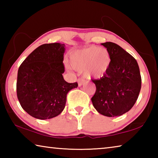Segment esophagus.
I'll use <instances>...</instances> for the list:
<instances>
[{"label":"esophagus","instance_id":"34e87169","mask_svg":"<svg viewBox=\"0 0 158 158\" xmlns=\"http://www.w3.org/2000/svg\"><path fill=\"white\" fill-rule=\"evenodd\" d=\"M85 81V80L84 79H81V78H79V79H77V82H78L79 86H81L82 85H84Z\"/></svg>","mask_w":158,"mask_h":158}]
</instances>
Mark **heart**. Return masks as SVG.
Wrapping results in <instances>:
<instances>
[{
	"label": "heart",
	"mask_w": 158,
	"mask_h": 158,
	"mask_svg": "<svg viewBox=\"0 0 158 158\" xmlns=\"http://www.w3.org/2000/svg\"><path fill=\"white\" fill-rule=\"evenodd\" d=\"M69 64L74 69L83 71L89 79H101L109 72L111 56L109 51L97 46L75 50L69 54ZM70 66L67 65L68 68Z\"/></svg>",
	"instance_id": "b5f03b06"
}]
</instances>
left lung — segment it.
I'll return each instance as SVG.
<instances>
[{
    "instance_id": "1",
    "label": "left lung",
    "mask_w": 158,
    "mask_h": 158,
    "mask_svg": "<svg viewBox=\"0 0 158 158\" xmlns=\"http://www.w3.org/2000/svg\"><path fill=\"white\" fill-rule=\"evenodd\" d=\"M111 56L108 74L100 79H93L96 86L91 98L93 105L100 114L119 116L132 109L141 86V78L135 58L114 42L102 43Z\"/></svg>"
}]
</instances>
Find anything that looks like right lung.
I'll list each match as a JSON object with an SVG mask.
<instances>
[{
    "label": "right lung",
    "instance_id": "right-lung-1",
    "mask_svg": "<svg viewBox=\"0 0 158 158\" xmlns=\"http://www.w3.org/2000/svg\"><path fill=\"white\" fill-rule=\"evenodd\" d=\"M65 45L44 44L35 49L18 69L17 94L23 110L35 118L50 119L65 108L67 94L78 86L63 79Z\"/></svg>",
    "mask_w": 158,
    "mask_h": 158
}]
</instances>
